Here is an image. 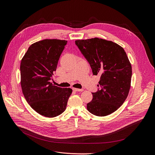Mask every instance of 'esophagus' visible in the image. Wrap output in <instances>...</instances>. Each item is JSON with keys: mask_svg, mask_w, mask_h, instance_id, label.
<instances>
[{"mask_svg": "<svg viewBox=\"0 0 155 155\" xmlns=\"http://www.w3.org/2000/svg\"><path fill=\"white\" fill-rule=\"evenodd\" d=\"M73 90H74V91H82L83 90V89H78V88H73Z\"/></svg>", "mask_w": 155, "mask_h": 155, "instance_id": "esophagus-1", "label": "esophagus"}]
</instances>
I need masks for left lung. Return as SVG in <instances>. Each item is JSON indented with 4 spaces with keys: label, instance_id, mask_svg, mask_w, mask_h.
<instances>
[{
    "label": "left lung",
    "instance_id": "1",
    "mask_svg": "<svg viewBox=\"0 0 155 155\" xmlns=\"http://www.w3.org/2000/svg\"><path fill=\"white\" fill-rule=\"evenodd\" d=\"M89 62L94 75L101 76L100 90L93 93L87 109L97 116H106L117 110L125 101L131 87L132 65L122 47L98 38L75 41Z\"/></svg>",
    "mask_w": 155,
    "mask_h": 155
}]
</instances>
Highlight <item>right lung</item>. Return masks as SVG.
Segmentation results:
<instances>
[{
  "mask_svg": "<svg viewBox=\"0 0 155 155\" xmlns=\"http://www.w3.org/2000/svg\"><path fill=\"white\" fill-rule=\"evenodd\" d=\"M67 41L46 39L32 44L20 63L21 87L27 103L38 114L54 117L65 110L72 90L50 82Z\"/></svg>",
  "mask_w": 155,
  "mask_h": 155,
  "instance_id": "obj_1",
  "label": "right lung"
}]
</instances>
